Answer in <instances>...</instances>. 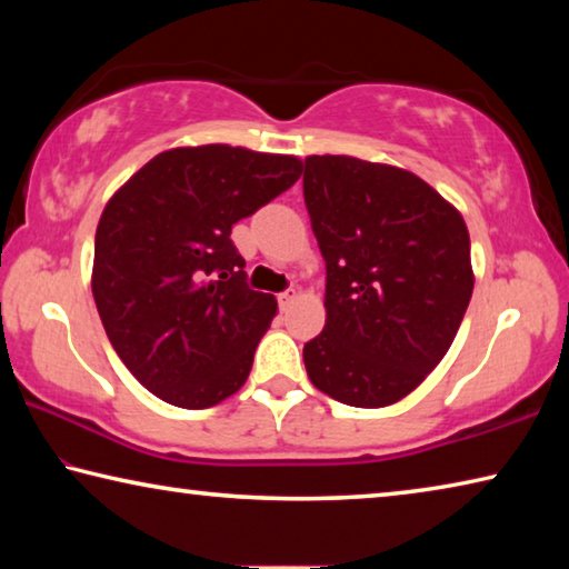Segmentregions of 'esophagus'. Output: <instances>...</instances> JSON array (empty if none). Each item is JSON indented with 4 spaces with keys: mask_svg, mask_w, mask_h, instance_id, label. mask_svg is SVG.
Listing matches in <instances>:
<instances>
[{
    "mask_svg": "<svg viewBox=\"0 0 569 569\" xmlns=\"http://www.w3.org/2000/svg\"><path fill=\"white\" fill-rule=\"evenodd\" d=\"M293 301H296V291H293V288H288V291L278 293V303H281V308H288Z\"/></svg>",
    "mask_w": 569,
    "mask_h": 569,
    "instance_id": "esophagus-1",
    "label": "esophagus"
}]
</instances>
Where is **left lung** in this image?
<instances>
[{
    "instance_id": "1",
    "label": "left lung",
    "mask_w": 569,
    "mask_h": 569,
    "mask_svg": "<svg viewBox=\"0 0 569 569\" xmlns=\"http://www.w3.org/2000/svg\"><path fill=\"white\" fill-rule=\"evenodd\" d=\"M303 198L326 261L308 379L349 407L397 403L437 369L467 313L465 218L413 172L351 156H308Z\"/></svg>"
}]
</instances>
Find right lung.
I'll use <instances>...</instances> for the list:
<instances>
[{
    "label": "right lung",
    "instance_id": "add662e5",
    "mask_svg": "<svg viewBox=\"0 0 569 569\" xmlns=\"http://www.w3.org/2000/svg\"><path fill=\"white\" fill-rule=\"evenodd\" d=\"M301 172L293 156L172 148L108 200L92 296L112 349L158 399L208 409L246 383L278 303L248 288L230 228Z\"/></svg>",
    "mask_w": 569,
    "mask_h": 569
}]
</instances>
